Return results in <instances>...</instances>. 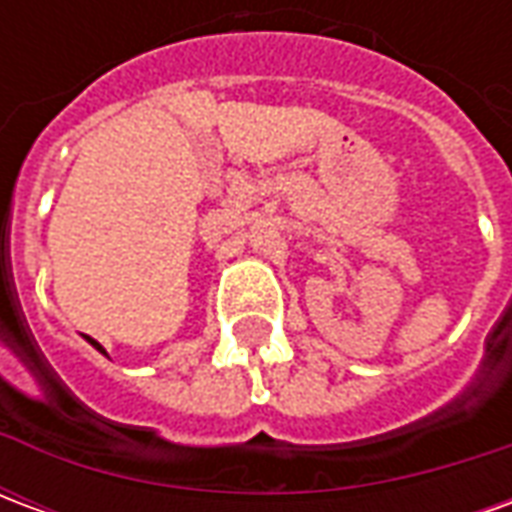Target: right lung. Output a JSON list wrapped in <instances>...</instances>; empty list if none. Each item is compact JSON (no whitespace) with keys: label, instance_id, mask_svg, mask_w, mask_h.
Wrapping results in <instances>:
<instances>
[{"label":"right lung","instance_id":"add662e5","mask_svg":"<svg viewBox=\"0 0 512 512\" xmlns=\"http://www.w3.org/2000/svg\"><path fill=\"white\" fill-rule=\"evenodd\" d=\"M87 340H90V337H87ZM90 343H93V345H95V348H98V351H101V354H106V351H104V348H101V345H98V343H95V340H90Z\"/></svg>","mask_w":512,"mask_h":512}]
</instances>
